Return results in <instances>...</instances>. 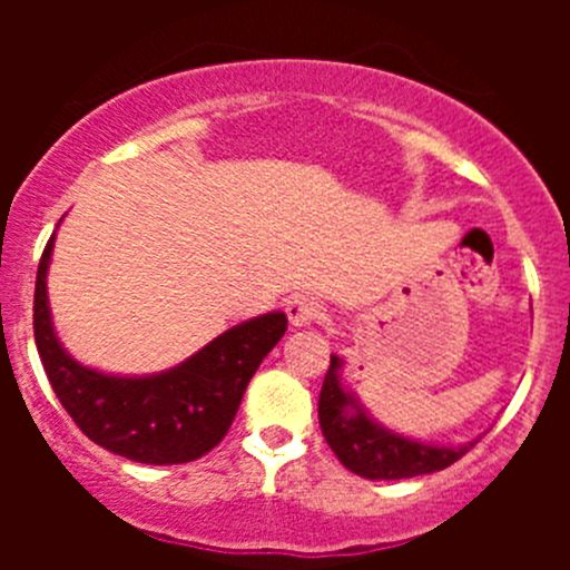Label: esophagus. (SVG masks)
Here are the masks:
<instances>
[{
    "instance_id": "obj_1",
    "label": "esophagus",
    "mask_w": 570,
    "mask_h": 570,
    "mask_svg": "<svg viewBox=\"0 0 570 570\" xmlns=\"http://www.w3.org/2000/svg\"><path fill=\"white\" fill-rule=\"evenodd\" d=\"M322 312H325V308H322V303L314 295H295L286 303V317H289L292 325L297 327L317 322L322 317Z\"/></svg>"
}]
</instances>
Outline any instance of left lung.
Returning a JSON list of instances; mask_svg holds the SVG:
<instances>
[{
    "mask_svg": "<svg viewBox=\"0 0 570 570\" xmlns=\"http://www.w3.org/2000/svg\"><path fill=\"white\" fill-rule=\"evenodd\" d=\"M338 370L342 358L331 355V366L320 392V428L333 455L353 474L366 480H405V476L433 474L461 461L476 444L469 441L463 446H433L392 433L366 416L355 396L342 386Z\"/></svg>",
    "mask_w": 570,
    "mask_h": 570,
    "instance_id": "left-lung-1",
    "label": "left lung"
}]
</instances>
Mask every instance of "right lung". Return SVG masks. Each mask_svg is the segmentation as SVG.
<instances>
[{
	"mask_svg": "<svg viewBox=\"0 0 570 570\" xmlns=\"http://www.w3.org/2000/svg\"><path fill=\"white\" fill-rule=\"evenodd\" d=\"M51 245L55 237L38 264L32 325L43 370L68 416L90 441L137 463H189L215 450L226 439L258 364L284 336L286 314H262L234 325L159 375H105L73 361L51 325L46 297Z\"/></svg>",
	"mask_w": 570,
	"mask_h": 570,
	"instance_id": "right-lung-1",
	"label": "right lung"
}]
</instances>
